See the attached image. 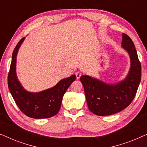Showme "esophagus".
<instances>
[{"label": "esophagus", "instance_id": "esophagus-1", "mask_svg": "<svg viewBox=\"0 0 147 147\" xmlns=\"http://www.w3.org/2000/svg\"><path fill=\"white\" fill-rule=\"evenodd\" d=\"M82 72L81 71H77L76 73V78H77V79H80V78L81 77V76H82Z\"/></svg>", "mask_w": 147, "mask_h": 147}]
</instances>
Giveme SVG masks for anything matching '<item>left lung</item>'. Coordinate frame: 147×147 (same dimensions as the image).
Segmentation results:
<instances>
[{"label":"left lung","instance_id":"8db88e82","mask_svg":"<svg viewBox=\"0 0 147 147\" xmlns=\"http://www.w3.org/2000/svg\"><path fill=\"white\" fill-rule=\"evenodd\" d=\"M122 47L128 51L131 62L125 80L110 85L88 76L80 77L88 108L96 115L108 116L122 111L131 104L137 92L141 80V64L134 43L125 33L122 34Z\"/></svg>","mask_w":147,"mask_h":147}]
</instances>
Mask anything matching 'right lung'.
<instances>
[{"mask_svg":"<svg viewBox=\"0 0 147 147\" xmlns=\"http://www.w3.org/2000/svg\"><path fill=\"white\" fill-rule=\"evenodd\" d=\"M23 37L14 49L8 74V86L15 103L20 110L30 118H47L56 115L59 111L62 98L66 90L76 80V76L59 81L53 88L38 93L29 92L22 87L16 75V60L17 52L23 43Z\"/></svg>","mask_w":147,"mask_h":147,"instance_id":"add662e5","label":"right lung"}]
</instances>
